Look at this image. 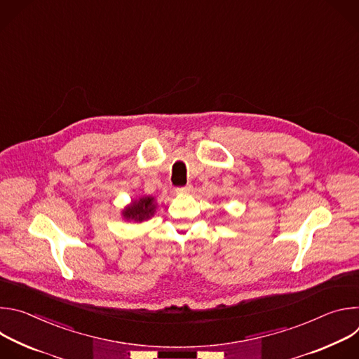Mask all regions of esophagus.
Masks as SVG:
<instances>
[{
    "mask_svg": "<svg viewBox=\"0 0 359 359\" xmlns=\"http://www.w3.org/2000/svg\"><path fill=\"white\" fill-rule=\"evenodd\" d=\"M193 190V186L191 184H187V186H184V187H177L176 189V193L177 194H186V193H190Z\"/></svg>",
    "mask_w": 359,
    "mask_h": 359,
    "instance_id": "1",
    "label": "esophagus"
}]
</instances>
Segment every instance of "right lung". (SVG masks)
<instances>
[{
  "instance_id": "right-lung-1",
  "label": "right lung",
  "mask_w": 359,
  "mask_h": 359,
  "mask_svg": "<svg viewBox=\"0 0 359 359\" xmlns=\"http://www.w3.org/2000/svg\"><path fill=\"white\" fill-rule=\"evenodd\" d=\"M158 203L155 197L143 196L139 198H132V201L122 210V217L126 222L142 223L155 216Z\"/></svg>"
}]
</instances>
